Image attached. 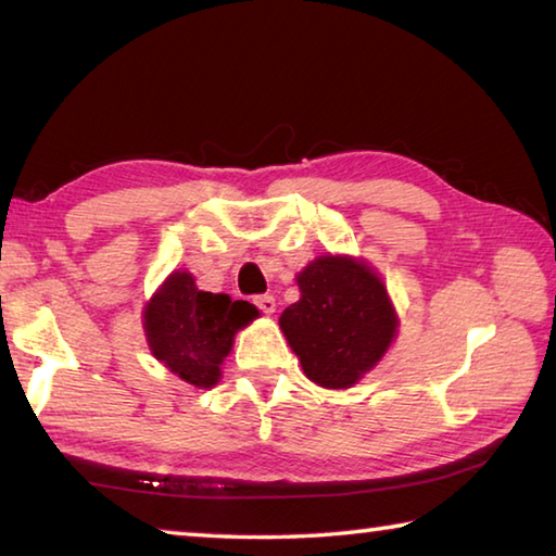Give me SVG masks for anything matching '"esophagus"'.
Here are the masks:
<instances>
[{"instance_id":"34e87169","label":"esophagus","mask_w":556,"mask_h":556,"mask_svg":"<svg viewBox=\"0 0 556 556\" xmlns=\"http://www.w3.org/2000/svg\"><path fill=\"white\" fill-rule=\"evenodd\" d=\"M255 306L262 314H275L277 312V299L271 294H260L255 296Z\"/></svg>"}]
</instances>
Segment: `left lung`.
<instances>
[{
	"mask_svg": "<svg viewBox=\"0 0 556 556\" xmlns=\"http://www.w3.org/2000/svg\"><path fill=\"white\" fill-rule=\"evenodd\" d=\"M301 299L279 318L306 378L351 388L388 351L397 318L380 277L351 257H318L299 275Z\"/></svg>",
	"mask_w": 556,
	"mask_h": 556,
	"instance_id": "1",
	"label": "left lung"
}]
</instances>
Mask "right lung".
<instances>
[{
	"instance_id": "1",
	"label": "right lung",
	"mask_w": 556,
	"mask_h": 556,
	"mask_svg": "<svg viewBox=\"0 0 556 556\" xmlns=\"http://www.w3.org/2000/svg\"><path fill=\"white\" fill-rule=\"evenodd\" d=\"M257 316L248 301L201 291L186 271H176L144 308L147 341L156 361L195 388L220 380V363L232 336Z\"/></svg>"
}]
</instances>
